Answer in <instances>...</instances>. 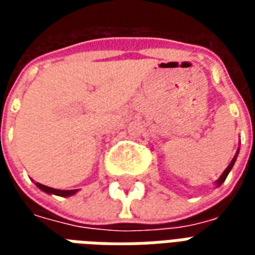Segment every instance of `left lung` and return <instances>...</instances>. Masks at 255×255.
<instances>
[{
  "instance_id": "obj_1",
  "label": "left lung",
  "mask_w": 255,
  "mask_h": 255,
  "mask_svg": "<svg viewBox=\"0 0 255 255\" xmlns=\"http://www.w3.org/2000/svg\"><path fill=\"white\" fill-rule=\"evenodd\" d=\"M235 160H236V157H234V160L231 161L230 165L227 166V169H225V171L223 172V175L220 176V179L217 180V184H219V186H220V184H223V183H224V180L227 179V176H228V173H230V171L232 169V166H234V164H235Z\"/></svg>"
}]
</instances>
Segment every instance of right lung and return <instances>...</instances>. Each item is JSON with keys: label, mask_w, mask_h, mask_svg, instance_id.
Listing matches in <instances>:
<instances>
[{"label": "right lung", "mask_w": 255, "mask_h": 255, "mask_svg": "<svg viewBox=\"0 0 255 255\" xmlns=\"http://www.w3.org/2000/svg\"><path fill=\"white\" fill-rule=\"evenodd\" d=\"M36 186L41 188L42 191L47 192V194H56V195H60V197H68V195H73L78 190H56V188L47 187V186H43L41 183H36Z\"/></svg>", "instance_id": "1"}]
</instances>
